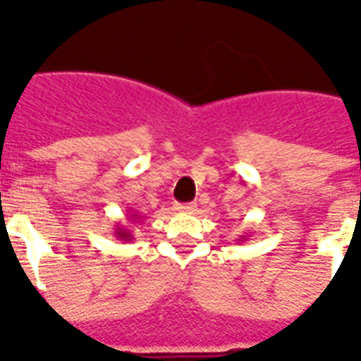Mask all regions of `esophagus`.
I'll use <instances>...</instances> for the list:
<instances>
[{
  "mask_svg": "<svg viewBox=\"0 0 361 361\" xmlns=\"http://www.w3.org/2000/svg\"><path fill=\"white\" fill-rule=\"evenodd\" d=\"M197 204L195 202H187V204H176V209L178 212H195Z\"/></svg>",
  "mask_w": 361,
  "mask_h": 361,
  "instance_id": "obj_1",
  "label": "esophagus"
}]
</instances>
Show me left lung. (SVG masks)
Segmentation results:
<instances>
[{
  "instance_id": "1",
  "label": "left lung",
  "mask_w": 361,
  "mask_h": 361,
  "mask_svg": "<svg viewBox=\"0 0 361 361\" xmlns=\"http://www.w3.org/2000/svg\"><path fill=\"white\" fill-rule=\"evenodd\" d=\"M243 240H247V238H245V236H241V240H240V241H243Z\"/></svg>"
}]
</instances>
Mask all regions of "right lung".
<instances>
[{"label":"right lung","instance_id":"right-lung-1","mask_svg":"<svg viewBox=\"0 0 361 361\" xmlns=\"http://www.w3.org/2000/svg\"><path fill=\"white\" fill-rule=\"evenodd\" d=\"M129 212H133V209H129ZM129 219L133 221V223H138V221L142 219V215H138L133 212V214L129 215ZM114 236L121 241H130L133 240V231H130V228H127V226H116Z\"/></svg>","mask_w":361,"mask_h":361}]
</instances>
